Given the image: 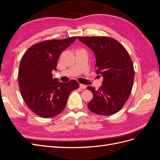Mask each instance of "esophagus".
<instances>
[{
	"label": "esophagus",
	"instance_id": "obj_1",
	"mask_svg": "<svg viewBox=\"0 0 160 160\" xmlns=\"http://www.w3.org/2000/svg\"><path fill=\"white\" fill-rule=\"evenodd\" d=\"M79 86H80V88H81V89H86V88H87V86H86L85 85H83V84H80V85H79Z\"/></svg>",
	"mask_w": 160,
	"mask_h": 160
}]
</instances>
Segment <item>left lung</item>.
<instances>
[{
    "mask_svg": "<svg viewBox=\"0 0 160 160\" xmlns=\"http://www.w3.org/2000/svg\"><path fill=\"white\" fill-rule=\"evenodd\" d=\"M77 38L94 52L96 72L103 77L102 85L98 90L88 87L93 95L88 108L92 112L101 115L118 112L128 101L133 84L134 68L128 52L113 38Z\"/></svg>",
    "mask_w": 160,
    "mask_h": 160,
    "instance_id": "8db88e82",
    "label": "left lung"
}]
</instances>
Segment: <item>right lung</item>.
<instances>
[{
    "instance_id": "1",
    "label": "right lung",
    "mask_w": 160,
    "mask_h": 160,
    "mask_svg": "<svg viewBox=\"0 0 160 160\" xmlns=\"http://www.w3.org/2000/svg\"><path fill=\"white\" fill-rule=\"evenodd\" d=\"M76 38L72 37L38 42L22 57L18 74L22 98L32 112L42 118L61 113L71 92L79 88L77 81L61 83L52 75V71L57 70L61 52Z\"/></svg>"
}]
</instances>
